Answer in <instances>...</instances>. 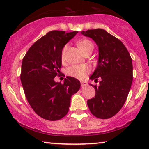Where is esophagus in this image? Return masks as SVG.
Wrapping results in <instances>:
<instances>
[{
  "label": "esophagus",
  "mask_w": 149,
  "mask_h": 149,
  "mask_svg": "<svg viewBox=\"0 0 149 149\" xmlns=\"http://www.w3.org/2000/svg\"><path fill=\"white\" fill-rule=\"evenodd\" d=\"M80 84H81V87H83V88L88 85V83H87V82L85 81H81L80 82Z\"/></svg>",
  "instance_id": "esophagus-1"
}]
</instances>
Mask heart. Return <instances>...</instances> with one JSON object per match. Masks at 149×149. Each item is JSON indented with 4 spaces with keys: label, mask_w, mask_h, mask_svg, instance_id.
Wrapping results in <instances>:
<instances>
[{
    "label": "heart",
    "mask_w": 149,
    "mask_h": 149,
    "mask_svg": "<svg viewBox=\"0 0 149 149\" xmlns=\"http://www.w3.org/2000/svg\"><path fill=\"white\" fill-rule=\"evenodd\" d=\"M78 47L80 50L83 52H85L87 49L90 48H93V45L90 40H81L78 42ZM66 47L67 46H65L61 51V59L64 60L65 58V53H66ZM90 71V69L87 66L85 65H73V66L69 67L67 69V74L70 76L74 77V78H78V79H83L84 78L86 74Z\"/></svg>",
    "instance_id": "b5f03b06"
}]
</instances>
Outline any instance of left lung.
<instances>
[{"mask_svg":"<svg viewBox=\"0 0 149 149\" xmlns=\"http://www.w3.org/2000/svg\"><path fill=\"white\" fill-rule=\"evenodd\" d=\"M98 46L97 66L90 79L100 78L95 97L87 102L92 115L102 119L115 116L124 105L132 83V61L120 40L102 29L83 31ZM92 85V84H90Z\"/></svg>","mask_w":149,"mask_h":149,"instance_id":"obj_1","label":"left lung"}]
</instances>
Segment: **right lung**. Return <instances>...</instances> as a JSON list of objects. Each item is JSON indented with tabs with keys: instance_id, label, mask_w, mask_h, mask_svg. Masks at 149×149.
<instances>
[{
	"instance_id": "add662e5",
	"label": "right lung",
	"mask_w": 149,
	"mask_h": 149,
	"mask_svg": "<svg viewBox=\"0 0 149 149\" xmlns=\"http://www.w3.org/2000/svg\"><path fill=\"white\" fill-rule=\"evenodd\" d=\"M78 31H52L38 40L25 54L20 79L26 97L36 113L57 120L69 111L71 98L80 88L76 78L67 76L64 83L54 81L61 67V51Z\"/></svg>"
}]
</instances>
